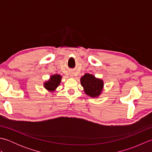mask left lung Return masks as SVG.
Returning <instances> with one entry per match:
<instances>
[{
  "label": "left lung",
  "instance_id": "1",
  "mask_svg": "<svg viewBox=\"0 0 152 152\" xmlns=\"http://www.w3.org/2000/svg\"><path fill=\"white\" fill-rule=\"evenodd\" d=\"M85 93L92 98H96L101 94L104 88L103 80L90 74H85L80 78Z\"/></svg>",
  "mask_w": 152,
  "mask_h": 152
}]
</instances>
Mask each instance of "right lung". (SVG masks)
Masks as SVG:
<instances>
[{"label":"right lung","instance_id":"right-lung-1","mask_svg":"<svg viewBox=\"0 0 152 152\" xmlns=\"http://www.w3.org/2000/svg\"><path fill=\"white\" fill-rule=\"evenodd\" d=\"M61 79L62 76L59 74H53L50 76V78L48 81L44 83V88L50 92H53L60 85Z\"/></svg>","mask_w":152,"mask_h":152}]
</instances>
